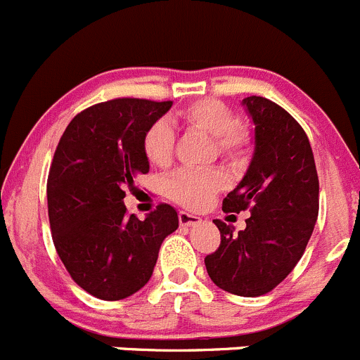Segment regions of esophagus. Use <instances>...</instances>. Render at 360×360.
<instances>
[{"label":"esophagus","mask_w":360,"mask_h":360,"mask_svg":"<svg viewBox=\"0 0 360 360\" xmlns=\"http://www.w3.org/2000/svg\"><path fill=\"white\" fill-rule=\"evenodd\" d=\"M179 223L183 226H190V225H195V223H198L200 221V218H198V216H195V214H190V212H186V211H179Z\"/></svg>","instance_id":"obj_1"}]
</instances>
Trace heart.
Segmentation results:
<instances>
[{"label": "heart", "instance_id": "b5f03b06", "mask_svg": "<svg viewBox=\"0 0 360 360\" xmlns=\"http://www.w3.org/2000/svg\"><path fill=\"white\" fill-rule=\"evenodd\" d=\"M177 121L183 127L195 128L211 135L218 155L226 162H237L248 153L251 144L250 134L237 123L236 114L229 105L216 98H204L179 110ZM144 155L149 163L167 167L172 158L174 134L165 121H156L144 135ZM226 184L221 170L179 169L165 181L167 197L188 209H202Z\"/></svg>", "mask_w": 360, "mask_h": 360}]
</instances>
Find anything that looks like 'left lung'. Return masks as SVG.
<instances>
[{
  "label": "left lung",
  "mask_w": 360,
  "mask_h": 360,
  "mask_svg": "<svg viewBox=\"0 0 360 360\" xmlns=\"http://www.w3.org/2000/svg\"><path fill=\"white\" fill-rule=\"evenodd\" d=\"M255 123V153L246 176L223 198V211H250L246 229L221 233L205 269L216 287L243 297L276 288L304 255L319 218V174L306 131L264 96L243 100Z\"/></svg>",
  "instance_id": "obj_1"
}]
</instances>
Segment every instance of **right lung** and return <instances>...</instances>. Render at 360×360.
Returning a JSON list of instances; mask_svg holds the SVG:
<instances>
[{
    "label": "right lung",
    "mask_w": 360,
    "mask_h": 360,
    "mask_svg": "<svg viewBox=\"0 0 360 360\" xmlns=\"http://www.w3.org/2000/svg\"><path fill=\"white\" fill-rule=\"evenodd\" d=\"M172 102L114 98L77 114L59 139L47 179L52 240L72 280L102 301L149 281L163 239L179 226L172 205L128 214L124 190L149 172L144 135Z\"/></svg>",
    "instance_id": "right-lung-1"
}]
</instances>
